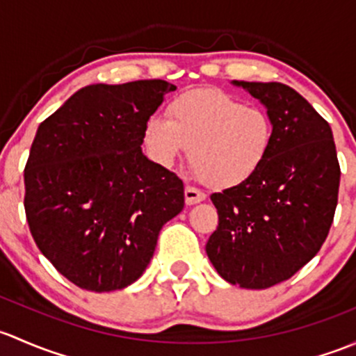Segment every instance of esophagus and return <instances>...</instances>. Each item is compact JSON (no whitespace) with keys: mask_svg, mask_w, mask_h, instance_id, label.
Listing matches in <instances>:
<instances>
[{"mask_svg":"<svg viewBox=\"0 0 356 356\" xmlns=\"http://www.w3.org/2000/svg\"><path fill=\"white\" fill-rule=\"evenodd\" d=\"M205 200V193L202 190L195 188V186L192 185H186L185 186V202L188 205H193V204H199Z\"/></svg>","mask_w":356,"mask_h":356,"instance_id":"esophagus-1","label":"esophagus"}]
</instances>
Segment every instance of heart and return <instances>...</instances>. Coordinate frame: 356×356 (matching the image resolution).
<instances>
[{
  "label": "heart",
  "instance_id": "1",
  "mask_svg": "<svg viewBox=\"0 0 356 356\" xmlns=\"http://www.w3.org/2000/svg\"><path fill=\"white\" fill-rule=\"evenodd\" d=\"M168 118L152 116L145 123L144 142L152 159L171 166L190 145L193 170L216 188H232L250 179L273 147L269 113L225 90L179 94L168 106Z\"/></svg>",
  "mask_w": 356,
  "mask_h": 356
}]
</instances>
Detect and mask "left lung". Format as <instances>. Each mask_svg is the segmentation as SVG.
Segmentation results:
<instances>
[{
	"instance_id": "8db88e82",
	"label": "left lung",
	"mask_w": 356,
	"mask_h": 356,
	"mask_svg": "<svg viewBox=\"0 0 356 356\" xmlns=\"http://www.w3.org/2000/svg\"><path fill=\"white\" fill-rule=\"evenodd\" d=\"M233 83L266 106L274 140L254 177L211 195L219 225L205 252L228 283L264 289L289 280L321 250L334 219L341 170L331 127L295 89Z\"/></svg>"
}]
</instances>
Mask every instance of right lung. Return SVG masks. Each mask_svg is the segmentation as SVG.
I'll use <instances>...</instances> for the list:
<instances>
[{
	"label": "right lung",
	"instance_id": "add662e5",
	"mask_svg": "<svg viewBox=\"0 0 356 356\" xmlns=\"http://www.w3.org/2000/svg\"><path fill=\"white\" fill-rule=\"evenodd\" d=\"M177 89L166 80L87 86L39 124L25 164V216L44 257L89 291L135 283L183 181L142 154L144 128Z\"/></svg>",
	"mask_w": 356,
	"mask_h": 356
}]
</instances>
